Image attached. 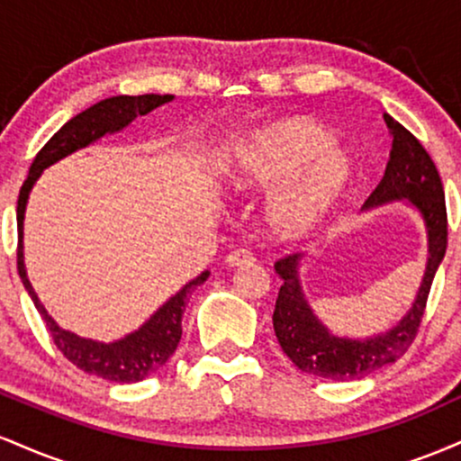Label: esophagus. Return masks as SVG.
Wrapping results in <instances>:
<instances>
[{
  "label": "esophagus",
  "instance_id": "esophagus-1",
  "mask_svg": "<svg viewBox=\"0 0 461 461\" xmlns=\"http://www.w3.org/2000/svg\"><path fill=\"white\" fill-rule=\"evenodd\" d=\"M227 267L231 268H238V267H249V264L256 262V258H253L251 251H247V249H238V251H231L230 256H227Z\"/></svg>",
  "mask_w": 461,
  "mask_h": 461
}]
</instances>
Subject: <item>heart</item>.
Segmentation results:
<instances>
[{
	"label": "heart",
	"instance_id": "heart-1",
	"mask_svg": "<svg viewBox=\"0 0 461 461\" xmlns=\"http://www.w3.org/2000/svg\"><path fill=\"white\" fill-rule=\"evenodd\" d=\"M356 176L351 151L310 119L275 121L247 136L231 153L225 179L238 193H262L264 223L279 240L310 236L330 219Z\"/></svg>",
	"mask_w": 461,
	"mask_h": 461
}]
</instances>
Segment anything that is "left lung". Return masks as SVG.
Returning <instances> with one entry per match:
<instances>
[{
    "label": "left lung",
    "mask_w": 461,
    "mask_h": 461,
    "mask_svg": "<svg viewBox=\"0 0 461 461\" xmlns=\"http://www.w3.org/2000/svg\"><path fill=\"white\" fill-rule=\"evenodd\" d=\"M384 119L393 134V149L384 179L362 210L405 201L420 214L427 231L425 275L416 299L411 301V308L394 327L368 338H347L331 333L312 310L299 277L303 256L294 253L275 262V273L284 282L273 312L275 336L294 366L319 379L356 382L403 356L414 342L425 314L431 282L447 253V205L440 173L411 131H407L390 114H384Z\"/></svg>",
    "instance_id": "8db88e82"
}]
</instances>
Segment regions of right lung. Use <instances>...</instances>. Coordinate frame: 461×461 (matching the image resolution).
<instances>
[{"label": "right lung", "instance_id": "add662e5", "mask_svg": "<svg viewBox=\"0 0 461 461\" xmlns=\"http://www.w3.org/2000/svg\"><path fill=\"white\" fill-rule=\"evenodd\" d=\"M173 102V95H119V97L104 99V102L91 105L88 110L73 116L67 121L60 130L47 140V145L36 153L32 162L28 179L23 182L17 201V231H19V249H17V268L19 277L23 282L25 290L34 301L36 310L43 316L47 330L51 333V340L60 348V353L68 362L76 364L84 373L97 375V377L108 379L114 384H136L147 379L149 375L158 373L168 357L176 353V348L182 340V316L186 310L188 297L193 290L208 279L210 271H203L199 277L184 285L179 293L173 294L167 303L160 305L149 321H145L136 331L128 333L125 338L113 342H99L91 338H82L77 333L62 330L58 322L47 314L45 305L41 303L39 294L32 288L28 273H25L23 262V221H25V205H28L30 193L34 188L36 179L47 167L56 164L62 158L71 156L77 149L93 145L105 134H116L125 130L136 116L149 114L151 110Z\"/></svg>", "mask_w": 461, "mask_h": 461}]
</instances>
